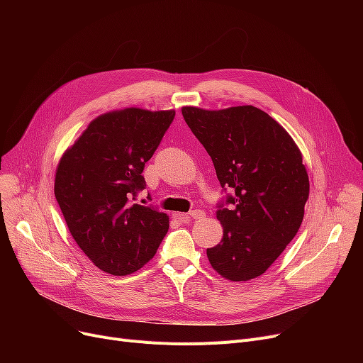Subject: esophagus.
I'll list each match as a JSON object with an SVG mask.
<instances>
[{
	"instance_id": "1",
	"label": "esophagus",
	"mask_w": 363,
	"mask_h": 363,
	"mask_svg": "<svg viewBox=\"0 0 363 363\" xmlns=\"http://www.w3.org/2000/svg\"><path fill=\"white\" fill-rule=\"evenodd\" d=\"M206 216V213L203 212V211H194V212H189V213H177L175 215V218L179 220V222H182V223H188V222H191V220H200V219H203Z\"/></svg>"
}]
</instances>
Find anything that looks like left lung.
I'll use <instances>...</instances> for the list:
<instances>
[{
  "instance_id": "1",
  "label": "left lung",
  "mask_w": 363,
  "mask_h": 363,
  "mask_svg": "<svg viewBox=\"0 0 363 363\" xmlns=\"http://www.w3.org/2000/svg\"><path fill=\"white\" fill-rule=\"evenodd\" d=\"M182 116L212 157L231 208L219 207L220 242L207 249L212 268L230 281L260 277L296 237L309 199V177L290 133L253 106L182 107Z\"/></svg>"
}]
</instances>
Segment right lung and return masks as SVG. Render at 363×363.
Here are the masks:
<instances>
[{"label":"right lung","mask_w":363,"mask_h":363,"mask_svg":"<svg viewBox=\"0 0 363 363\" xmlns=\"http://www.w3.org/2000/svg\"><path fill=\"white\" fill-rule=\"evenodd\" d=\"M174 118L175 110L138 107L100 114L57 166L54 194L69 231L107 274L143 268L169 230L166 213L130 200L145 188L144 166Z\"/></svg>","instance_id":"1"}]
</instances>
